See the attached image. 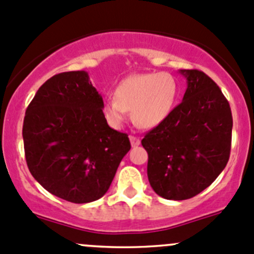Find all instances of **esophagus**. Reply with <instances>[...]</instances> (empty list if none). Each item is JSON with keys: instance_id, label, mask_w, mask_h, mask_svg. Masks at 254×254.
<instances>
[{"instance_id": "obj_1", "label": "esophagus", "mask_w": 254, "mask_h": 254, "mask_svg": "<svg viewBox=\"0 0 254 254\" xmlns=\"http://www.w3.org/2000/svg\"><path fill=\"white\" fill-rule=\"evenodd\" d=\"M129 140L132 147H138L140 144V139L138 137H135V135H129Z\"/></svg>"}]
</instances>
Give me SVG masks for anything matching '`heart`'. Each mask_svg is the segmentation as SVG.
<instances>
[{"label": "heart", "mask_w": 254, "mask_h": 254, "mask_svg": "<svg viewBox=\"0 0 254 254\" xmlns=\"http://www.w3.org/2000/svg\"><path fill=\"white\" fill-rule=\"evenodd\" d=\"M179 97V82L169 72L130 75L115 90V99L102 107L110 125L120 127L130 112L138 127L152 129L172 115Z\"/></svg>", "instance_id": "obj_1"}]
</instances>
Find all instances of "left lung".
I'll return each instance as SVG.
<instances>
[{"instance_id": "left-lung-1", "label": "left lung", "mask_w": 254, "mask_h": 254, "mask_svg": "<svg viewBox=\"0 0 254 254\" xmlns=\"http://www.w3.org/2000/svg\"><path fill=\"white\" fill-rule=\"evenodd\" d=\"M187 91L160 126L142 139L150 187L168 200H187L215 182L230 158L232 114L220 87L205 72L179 70Z\"/></svg>"}]
</instances>
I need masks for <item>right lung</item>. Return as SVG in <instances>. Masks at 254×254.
<instances>
[{
	"label": "right lung",
	"mask_w": 254,
	"mask_h": 254,
	"mask_svg": "<svg viewBox=\"0 0 254 254\" xmlns=\"http://www.w3.org/2000/svg\"><path fill=\"white\" fill-rule=\"evenodd\" d=\"M102 96L84 70L44 82L23 121L28 169L47 191L75 204L104 196L130 149L126 133L107 125Z\"/></svg>",
	"instance_id": "right-lung-1"
}]
</instances>
